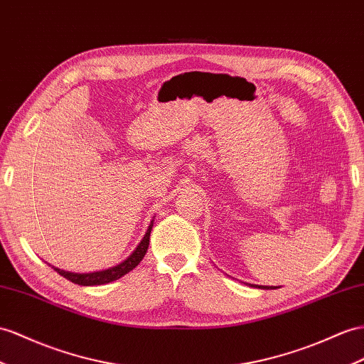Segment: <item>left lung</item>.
I'll use <instances>...</instances> for the list:
<instances>
[{"label":"left lung","mask_w":364,"mask_h":364,"mask_svg":"<svg viewBox=\"0 0 364 364\" xmlns=\"http://www.w3.org/2000/svg\"><path fill=\"white\" fill-rule=\"evenodd\" d=\"M257 287H262V289H269V287H263V286H257Z\"/></svg>","instance_id":"8db88e82"}]
</instances>
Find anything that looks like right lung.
Instances as JSON below:
<instances>
[{
    "label": "right lung",
    "instance_id": "1",
    "mask_svg": "<svg viewBox=\"0 0 364 364\" xmlns=\"http://www.w3.org/2000/svg\"><path fill=\"white\" fill-rule=\"evenodd\" d=\"M152 226L154 225L151 223V226H149L146 235L141 240V243L136 246V249L132 254H130V257L115 267H110V269H106V271H100V272H90V274H73V272L61 271V269H57V267H53V269L61 277L68 278L69 282L80 284V286H100V284H107L110 282H115V279H118L123 275H126L127 272L132 271V269L136 267L138 263L144 258V255L147 252V247H149V238H151Z\"/></svg>",
    "mask_w": 364,
    "mask_h": 364
}]
</instances>
